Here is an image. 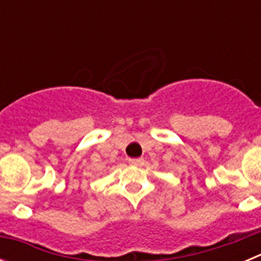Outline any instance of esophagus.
<instances>
[{
    "label": "esophagus",
    "instance_id": "obj_1",
    "mask_svg": "<svg viewBox=\"0 0 261 261\" xmlns=\"http://www.w3.org/2000/svg\"><path fill=\"white\" fill-rule=\"evenodd\" d=\"M129 163L133 166H141L144 163V158H129Z\"/></svg>",
    "mask_w": 261,
    "mask_h": 261
}]
</instances>
